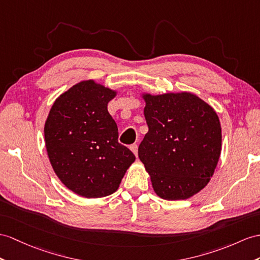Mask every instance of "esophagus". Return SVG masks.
<instances>
[{
    "label": "esophagus",
    "mask_w": 260,
    "mask_h": 260,
    "mask_svg": "<svg viewBox=\"0 0 260 260\" xmlns=\"http://www.w3.org/2000/svg\"><path fill=\"white\" fill-rule=\"evenodd\" d=\"M130 150L134 152V154L136 155V156H138V144H132L131 147H130Z\"/></svg>",
    "instance_id": "34e87169"
}]
</instances>
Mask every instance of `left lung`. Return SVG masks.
Segmentation results:
<instances>
[{
	"instance_id": "8db88e82",
	"label": "left lung",
	"mask_w": 260,
	"mask_h": 260,
	"mask_svg": "<svg viewBox=\"0 0 260 260\" xmlns=\"http://www.w3.org/2000/svg\"><path fill=\"white\" fill-rule=\"evenodd\" d=\"M149 131L139 145V159L163 200H186L203 189L221 151L217 113L191 92L143 93Z\"/></svg>"
}]
</instances>
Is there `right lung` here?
<instances>
[{"instance_id":"obj_1","label":"right lung","mask_w":260,"mask_h":260,"mask_svg":"<svg viewBox=\"0 0 260 260\" xmlns=\"http://www.w3.org/2000/svg\"><path fill=\"white\" fill-rule=\"evenodd\" d=\"M116 94L94 80L80 81L55 100L44 126L54 172L87 199L115 193L136 160L118 142V126L107 108Z\"/></svg>"}]
</instances>
